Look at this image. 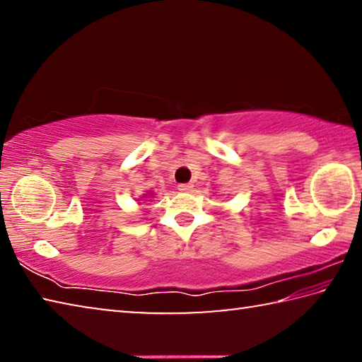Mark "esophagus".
Segmentation results:
<instances>
[{
  "instance_id": "obj_1",
  "label": "esophagus",
  "mask_w": 362,
  "mask_h": 362,
  "mask_svg": "<svg viewBox=\"0 0 362 362\" xmlns=\"http://www.w3.org/2000/svg\"><path fill=\"white\" fill-rule=\"evenodd\" d=\"M192 189H193L192 183H180V185H179V192L188 193V192H192Z\"/></svg>"
}]
</instances>
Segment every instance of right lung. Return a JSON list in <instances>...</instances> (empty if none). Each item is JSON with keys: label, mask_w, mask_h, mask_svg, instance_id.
<instances>
[{"label": "right lung", "mask_w": 362, "mask_h": 362, "mask_svg": "<svg viewBox=\"0 0 362 362\" xmlns=\"http://www.w3.org/2000/svg\"><path fill=\"white\" fill-rule=\"evenodd\" d=\"M150 194V192H145V194H144V198H146V196H148ZM153 194V193H151ZM140 201V199H139Z\"/></svg>", "instance_id": "add662e5"}]
</instances>
